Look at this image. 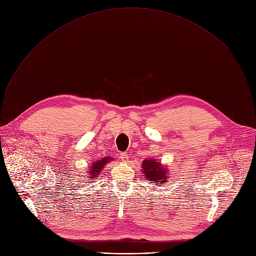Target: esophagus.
<instances>
[{
	"label": "esophagus",
	"instance_id": "obj_1",
	"mask_svg": "<svg viewBox=\"0 0 256 256\" xmlns=\"http://www.w3.org/2000/svg\"><path fill=\"white\" fill-rule=\"evenodd\" d=\"M119 158L123 161H127L128 160V154L126 152H120L119 154Z\"/></svg>",
	"mask_w": 256,
	"mask_h": 256
}]
</instances>
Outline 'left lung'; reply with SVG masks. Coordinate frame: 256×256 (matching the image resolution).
I'll list each match as a JSON object with an SVG mask.
<instances>
[{
    "label": "left lung",
    "mask_w": 256,
    "mask_h": 256,
    "mask_svg": "<svg viewBox=\"0 0 256 256\" xmlns=\"http://www.w3.org/2000/svg\"><path fill=\"white\" fill-rule=\"evenodd\" d=\"M142 170L146 182H154L156 184L158 182L164 184L169 180L166 169L162 167L159 162H156V160H144L142 162Z\"/></svg>",
    "instance_id": "obj_1"
}]
</instances>
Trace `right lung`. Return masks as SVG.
<instances>
[{"label": "right lung", "instance_id": "1", "mask_svg": "<svg viewBox=\"0 0 256 256\" xmlns=\"http://www.w3.org/2000/svg\"><path fill=\"white\" fill-rule=\"evenodd\" d=\"M110 160H112V158L110 159L108 156V158H104V159H102V160H98V161H96V162H93L92 163V167L89 169L90 171H89V178H88V180L87 182H89V180H91V178H98V175H100V172L102 171V169L104 168V166L108 163V162H110ZM83 182H86V180H83Z\"/></svg>", "mask_w": 256, "mask_h": 256}]
</instances>
